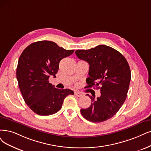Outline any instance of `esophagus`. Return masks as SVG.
I'll use <instances>...</instances> for the list:
<instances>
[{"instance_id":"obj_1","label":"esophagus","mask_w":151,"mask_h":151,"mask_svg":"<svg viewBox=\"0 0 151 151\" xmlns=\"http://www.w3.org/2000/svg\"><path fill=\"white\" fill-rule=\"evenodd\" d=\"M74 94H75V95L76 96H77V97H81V96H83L81 93H78V92H75V93H74Z\"/></svg>"}]
</instances>
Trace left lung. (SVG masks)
<instances>
[{
  "mask_svg": "<svg viewBox=\"0 0 151 151\" xmlns=\"http://www.w3.org/2000/svg\"><path fill=\"white\" fill-rule=\"evenodd\" d=\"M78 58L90 65L87 88L99 89L101 95L86 94L91 104L81 109L84 118L93 122H101L114 116L125 101L131 73L125 57L116 50L100 45L89 50H77Z\"/></svg>",
  "mask_w": 151,
  "mask_h": 151,
  "instance_id": "left-lung-1",
  "label": "left lung"
}]
</instances>
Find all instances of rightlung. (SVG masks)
<instances>
[{
	"label": "right lung",
	"instance_id": "1",
	"mask_svg": "<svg viewBox=\"0 0 151 151\" xmlns=\"http://www.w3.org/2000/svg\"><path fill=\"white\" fill-rule=\"evenodd\" d=\"M51 41L32 43L20 56L17 79L25 103L38 115H52L61 108L65 98L74 92L58 89L49 83L50 75L55 76L59 63L73 53Z\"/></svg>",
	"mask_w": 151,
	"mask_h": 151
}]
</instances>
